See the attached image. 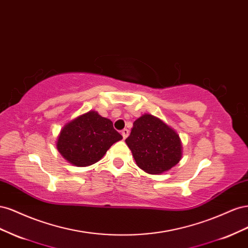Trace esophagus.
Wrapping results in <instances>:
<instances>
[{"instance_id": "esophagus-1", "label": "esophagus", "mask_w": 248, "mask_h": 248, "mask_svg": "<svg viewBox=\"0 0 248 248\" xmlns=\"http://www.w3.org/2000/svg\"><path fill=\"white\" fill-rule=\"evenodd\" d=\"M121 133H122V136H123V139L125 140L127 137H128V134H129V130H128V129H123V130L121 131Z\"/></svg>"}]
</instances>
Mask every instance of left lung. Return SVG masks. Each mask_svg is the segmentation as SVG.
Instances as JSON below:
<instances>
[{"mask_svg": "<svg viewBox=\"0 0 248 248\" xmlns=\"http://www.w3.org/2000/svg\"><path fill=\"white\" fill-rule=\"evenodd\" d=\"M138 167L151 175L170 170L182 158L179 134L159 118L145 114L133 122L125 140Z\"/></svg>", "mask_w": 248, "mask_h": 248, "instance_id": "1", "label": "left lung"}]
</instances>
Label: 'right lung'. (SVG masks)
<instances>
[{
  "mask_svg": "<svg viewBox=\"0 0 248 248\" xmlns=\"http://www.w3.org/2000/svg\"><path fill=\"white\" fill-rule=\"evenodd\" d=\"M122 139L109 119L101 117L96 110H90L62 127L56 145L69 163L89 167L98 162L108 150Z\"/></svg>",
  "mask_w": 248,
  "mask_h": 248,
  "instance_id": "right-lung-1",
  "label": "right lung"
}]
</instances>
